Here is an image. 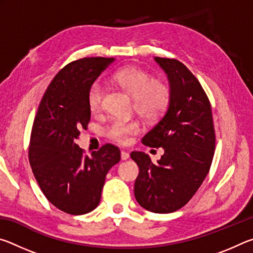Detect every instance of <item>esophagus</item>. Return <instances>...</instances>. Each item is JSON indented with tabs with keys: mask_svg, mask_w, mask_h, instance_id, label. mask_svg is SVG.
I'll list each match as a JSON object with an SVG mask.
<instances>
[{
	"mask_svg": "<svg viewBox=\"0 0 253 253\" xmlns=\"http://www.w3.org/2000/svg\"><path fill=\"white\" fill-rule=\"evenodd\" d=\"M129 158V154H128L127 152H122V160L123 161H126Z\"/></svg>",
	"mask_w": 253,
	"mask_h": 253,
	"instance_id": "34e87169",
	"label": "esophagus"
}]
</instances>
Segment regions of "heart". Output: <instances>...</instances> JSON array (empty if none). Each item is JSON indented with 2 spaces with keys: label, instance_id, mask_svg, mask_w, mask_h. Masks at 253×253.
Returning <instances> with one entry per match:
<instances>
[{
  "label": "heart",
  "instance_id": "1",
  "mask_svg": "<svg viewBox=\"0 0 253 253\" xmlns=\"http://www.w3.org/2000/svg\"><path fill=\"white\" fill-rule=\"evenodd\" d=\"M111 81L134 97L135 109L140 116L154 121L165 113L170 101V88L165 81L153 79L147 71L138 67H125L111 76ZM105 88L99 81L88 91V105L92 113H99L104 104ZM142 130L139 122L116 119L110 124L107 135L119 144H128L131 136Z\"/></svg>",
  "mask_w": 253,
  "mask_h": 253
}]
</instances>
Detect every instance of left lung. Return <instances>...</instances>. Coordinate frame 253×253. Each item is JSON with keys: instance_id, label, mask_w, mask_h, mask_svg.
<instances>
[{"instance_id": "8db88e82", "label": "left lung", "mask_w": 253, "mask_h": 253, "mask_svg": "<svg viewBox=\"0 0 253 253\" xmlns=\"http://www.w3.org/2000/svg\"><path fill=\"white\" fill-rule=\"evenodd\" d=\"M170 88V101L160 122L143 137L164 155L154 164L143 152H131L139 168L134 193L140 207L154 213L183 208L202 185L211 168L215 131L211 104L196 77L176 59L155 57Z\"/></svg>"}]
</instances>
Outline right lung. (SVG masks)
<instances>
[{
	"instance_id": "right-lung-1",
	"label": "right lung",
	"mask_w": 253,
	"mask_h": 253,
	"mask_svg": "<svg viewBox=\"0 0 253 253\" xmlns=\"http://www.w3.org/2000/svg\"><path fill=\"white\" fill-rule=\"evenodd\" d=\"M114 58H84L60 70L46 89L34 118L29 161L42 193L72 215L95 210L106 175L121 161L117 146L106 144L91 156L76 144L90 121L88 91Z\"/></svg>"
}]
</instances>
